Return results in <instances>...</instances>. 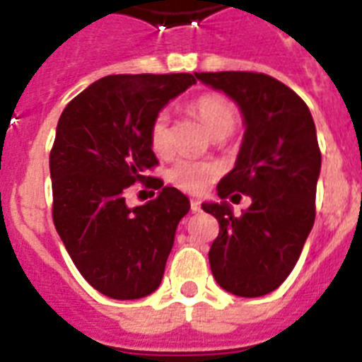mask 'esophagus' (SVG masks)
Wrapping results in <instances>:
<instances>
[{
    "label": "esophagus",
    "instance_id": "34e87169",
    "mask_svg": "<svg viewBox=\"0 0 362 362\" xmlns=\"http://www.w3.org/2000/svg\"><path fill=\"white\" fill-rule=\"evenodd\" d=\"M191 211H193V214L200 211V202H199V200H191Z\"/></svg>",
    "mask_w": 362,
    "mask_h": 362
}]
</instances>
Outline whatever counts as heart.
Returning <instances> with one entry per match:
<instances>
[{"label":"heart","mask_w":362,"mask_h":362,"mask_svg":"<svg viewBox=\"0 0 362 362\" xmlns=\"http://www.w3.org/2000/svg\"><path fill=\"white\" fill-rule=\"evenodd\" d=\"M191 114L197 115L206 129L215 138H224L235 129L238 115L232 105L217 93H204L193 99L189 105ZM148 144L158 156L169 154V115L165 112L156 114L148 129ZM218 169L215 163L206 160H191L180 158L167 171V180L178 189L199 195L209 187V184L217 178Z\"/></svg>","instance_id":"b5f03b06"}]
</instances>
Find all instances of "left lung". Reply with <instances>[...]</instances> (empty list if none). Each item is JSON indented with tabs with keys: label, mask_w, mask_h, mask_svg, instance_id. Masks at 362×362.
Segmentation results:
<instances>
[{
	"label": "left lung",
	"mask_w": 362,
	"mask_h": 362,
	"mask_svg": "<svg viewBox=\"0 0 362 362\" xmlns=\"http://www.w3.org/2000/svg\"><path fill=\"white\" fill-rule=\"evenodd\" d=\"M195 77L232 97L247 124L235 167L217 191L221 199L238 191L252 204L239 217L226 200L202 209L218 221L208 254L214 278L228 293L256 298L284 284L315 223L322 162L315 121L302 97L265 73Z\"/></svg>",
	"instance_id": "1"
}]
</instances>
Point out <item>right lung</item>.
Returning <instances> with one entry per match:
<instances>
[{"label":"right lung","instance_id":"1","mask_svg":"<svg viewBox=\"0 0 362 362\" xmlns=\"http://www.w3.org/2000/svg\"><path fill=\"white\" fill-rule=\"evenodd\" d=\"M191 73L108 75L68 103L49 154L53 223L78 272L114 300L144 298L160 287L176 226L189 200L163 187L129 209L126 189L158 165L148 129L167 103L195 84Z\"/></svg>","mask_w":362,"mask_h":362}]
</instances>
